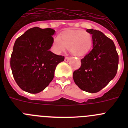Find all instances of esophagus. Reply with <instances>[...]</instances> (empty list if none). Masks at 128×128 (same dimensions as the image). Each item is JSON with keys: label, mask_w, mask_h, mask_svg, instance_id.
I'll list each match as a JSON object with an SVG mask.
<instances>
[{"label": "esophagus", "mask_w": 128, "mask_h": 128, "mask_svg": "<svg viewBox=\"0 0 128 128\" xmlns=\"http://www.w3.org/2000/svg\"><path fill=\"white\" fill-rule=\"evenodd\" d=\"M70 60V57H68V56H66V57H65V61L66 62H68Z\"/></svg>", "instance_id": "obj_1"}]
</instances>
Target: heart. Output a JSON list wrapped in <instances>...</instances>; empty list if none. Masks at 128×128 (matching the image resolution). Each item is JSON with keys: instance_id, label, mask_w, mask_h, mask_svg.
I'll list each match as a JSON object with an SVG mask.
<instances>
[{"instance_id": "obj_1", "label": "heart", "mask_w": 128, "mask_h": 128, "mask_svg": "<svg viewBox=\"0 0 128 128\" xmlns=\"http://www.w3.org/2000/svg\"><path fill=\"white\" fill-rule=\"evenodd\" d=\"M53 46L58 53L68 48H70L74 55L81 56L89 51L92 46V38L90 34L86 31L68 30L62 34V38L60 36L55 37Z\"/></svg>"}]
</instances>
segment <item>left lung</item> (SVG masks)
Listing matches in <instances>:
<instances>
[{"label":"left lung","mask_w":128,"mask_h":128,"mask_svg":"<svg viewBox=\"0 0 128 128\" xmlns=\"http://www.w3.org/2000/svg\"><path fill=\"white\" fill-rule=\"evenodd\" d=\"M92 35L93 48L81 60L79 69L73 73L76 84L83 91L96 93L115 78L118 55L114 42L99 30L86 29Z\"/></svg>","instance_id":"1"}]
</instances>
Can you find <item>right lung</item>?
Returning <instances> with one entry per match:
<instances>
[{"label": "right lung", "mask_w": 128, "mask_h": 128, "mask_svg": "<svg viewBox=\"0 0 128 128\" xmlns=\"http://www.w3.org/2000/svg\"><path fill=\"white\" fill-rule=\"evenodd\" d=\"M54 32L50 28L34 27L14 42L10 65L13 78L22 90L30 94L44 90L52 81L58 64L64 61V56L49 50Z\"/></svg>", "instance_id": "add662e5"}]
</instances>
